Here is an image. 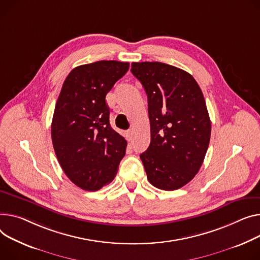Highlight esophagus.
Returning a JSON list of instances; mask_svg holds the SVG:
<instances>
[{
  "label": "esophagus",
  "mask_w": 260,
  "mask_h": 260,
  "mask_svg": "<svg viewBox=\"0 0 260 260\" xmlns=\"http://www.w3.org/2000/svg\"><path fill=\"white\" fill-rule=\"evenodd\" d=\"M126 137H127V140H128V141H131V140L133 139V131H132V129H128V131L126 132Z\"/></svg>",
  "instance_id": "obj_1"
}]
</instances>
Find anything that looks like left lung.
Masks as SVG:
<instances>
[{"mask_svg":"<svg viewBox=\"0 0 260 260\" xmlns=\"http://www.w3.org/2000/svg\"><path fill=\"white\" fill-rule=\"evenodd\" d=\"M147 94L150 144L140 158L151 185L176 190L199 172L209 146L211 122L196 79L159 61L133 62Z\"/></svg>","mask_w":260,"mask_h":260,"instance_id":"8db88e82","label":"left lung"}]
</instances>
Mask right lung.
Returning a JSON list of instances; mask_svg holds the SVG:
<instances>
[{"mask_svg":"<svg viewBox=\"0 0 260 260\" xmlns=\"http://www.w3.org/2000/svg\"><path fill=\"white\" fill-rule=\"evenodd\" d=\"M129 68L100 60L76 67L67 76L55 105L51 137L57 160L76 186L96 191L111 183L127 142L110 124L107 94Z\"/></svg>","mask_w":260,"mask_h":260,"instance_id":"add662e5","label":"right lung"}]
</instances>
